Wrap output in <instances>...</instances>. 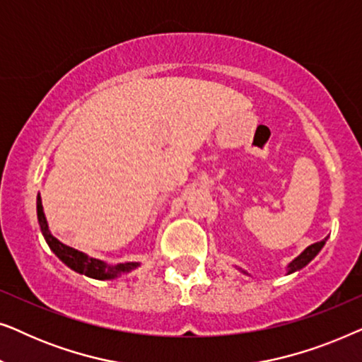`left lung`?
<instances>
[{
	"label": "left lung",
	"mask_w": 362,
	"mask_h": 362,
	"mask_svg": "<svg viewBox=\"0 0 362 362\" xmlns=\"http://www.w3.org/2000/svg\"><path fill=\"white\" fill-rule=\"evenodd\" d=\"M326 240H328V237H326V239H323L321 242H316V244H311L310 247H306V249L301 252L298 257H295V259L290 262L288 267H286V274L290 275V274H293V272H298V270L303 269V267L308 265L310 262L320 254V250L323 249ZM242 274H247V272L242 270ZM247 275H249V274H247Z\"/></svg>",
	"instance_id": "1"
}]
</instances>
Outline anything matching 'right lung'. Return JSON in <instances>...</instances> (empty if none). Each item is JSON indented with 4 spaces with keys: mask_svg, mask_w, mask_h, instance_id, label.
<instances>
[{
    "mask_svg": "<svg viewBox=\"0 0 362 362\" xmlns=\"http://www.w3.org/2000/svg\"><path fill=\"white\" fill-rule=\"evenodd\" d=\"M37 221H39V227H41V232L46 239L49 249H51L54 254H56L59 259H61L64 264H66L69 269H72L77 274L87 275L90 279L95 280H112L120 276L122 274H128V272L135 270L140 267V262H125V264H115L110 265L107 262L93 259V257H88L83 252L72 249L66 244H62L61 240H57L56 237L51 234L49 230L46 216H44V209H42V201L41 196L37 194Z\"/></svg>",
    "mask_w": 362,
    "mask_h": 362,
    "instance_id": "add662e5",
    "label": "right lung"
}]
</instances>
